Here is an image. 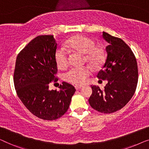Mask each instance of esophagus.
Listing matches in <instances>:
<instances>
[{
	"mask_svg": "<svg viewBox=\"0 0 149 149\" xmlns=\"http://www.w3.org/2000/svg\"><path fill=\"white\" fill-rule=\"evenodd\" d=\"M74 87H75V89H77V90H78V89H81V87H82V86H81V85H75Z\"/></svg>",
	"mask_w": 149,
	"mask_h": 149,
	"instance_id": "1",
	"label": "esophagus"
}]
</instances>
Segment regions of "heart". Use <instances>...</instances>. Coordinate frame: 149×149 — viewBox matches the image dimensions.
<instances>
[{"instance_id":"obj_1","label":"heart","mask_w":149,"mask_h":149,"mask_svg":"<svg viewBox=\"0 0 149 149\" xmlns=\"http://www.w3.org/2000/svg\"><path fill=\"white\" fill-rule=\"evenodd\" d=\"M65 46L69 50L84 54L85 60L93 67L100 66L104 60V49L100 46H95L93 40L87 36H72L66 42ZM55 59L59 68H66L69 63L68 52L65 48H58L55 54ZM91 72L88 66L74 67L65 73L64 79L72 84L81 85L86 83Z\"/></svg>"}]
</instances>
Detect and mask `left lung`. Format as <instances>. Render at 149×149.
Instances as JSON below:
<instances>
[{"mask_svg": "<svg viewBox=\"0 0 149 149\" xmlns=\"http://www.w3.org/2000/svg\"><path fill=\"white\" fill-rule=\"evenodd\" d=\"M102 37L109 44L107 58L97 77L108 83L104 90L91 85L89 103L95 111L109 114L121 109L131 100L137 87L138 70L133 52L123 40L105 32Z\"/></svg>", "mask_w": 149, "mask_h": 149, "instance_id": "1", "label": "left lung"}]
</instances>
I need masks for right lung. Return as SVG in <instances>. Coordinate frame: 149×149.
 Instances as JSON below:
<instances>
[{"instance_id": "add662e5", "label": "right lung", "mask_w": 149, "mask_h": 149, "mask_svg": "<svg viewBox=\"0 0 149 149\" xmlns=\"http://www.w3.org/2000/svg\"><path fill=\"white\" fill-rule=\"evenodd\" d=\"M57 45L54 35L36 36L18 54L13 74L14 86L22 102L34 116L47 121L66 113L76 91L66 82L59 91L49 89V83L58 80Z\"/></svg>"}]
</instances>
